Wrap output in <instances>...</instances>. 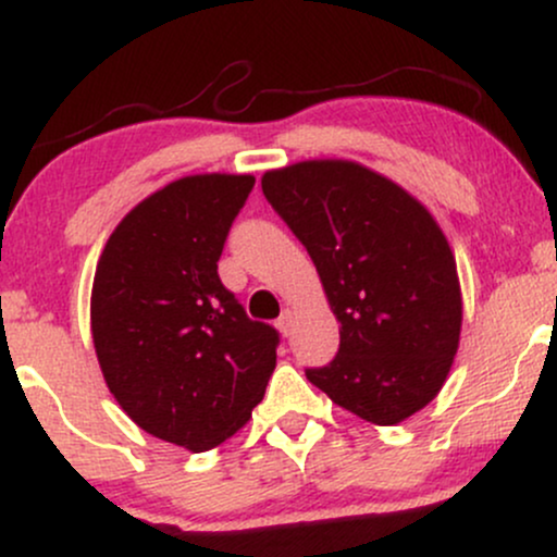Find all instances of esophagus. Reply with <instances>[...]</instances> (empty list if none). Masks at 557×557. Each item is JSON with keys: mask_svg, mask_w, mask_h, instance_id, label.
Returning <instances> with one entry per match:
<instances>
[{"mask_svg": "<svg viewBox=\"0 0 557 557\" xmlns=\"http://www.w3.org/2000/svg\"><path fill=\"white\" fill-rule=\"evenodd\" d=\"M277 330L283 332L285 337L293 335V311H285V314L277 319Z\"/></svg>", "mask_w": 557, "mask_h": 557, "instance_id": "obj_1", "label": "esophagus"}]
</instances>
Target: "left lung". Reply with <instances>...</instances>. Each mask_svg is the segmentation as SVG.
<instances>
[{
  "mask_svg": "<svg viewBox=\"0 0 557 557\" xmlns=\"http://www.w3.org/2000/svg\"><path fill=\"white\" fill-rule=\"evenodd\" d=\"M272 209L304 243L341 322L311 385L363 421L413 417L445 385L461 337L456 259L434 216L380 172L311 159L261 177Z\"/></svg>",
  "mask_w": 557,
  "mask_h": 557,
  "instance_id": "8db88e82",
  "label": "left lung"
}]
</instances>
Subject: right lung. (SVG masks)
I'll return each instance as SVG.
<instances>
[{
	"label": "right lung",
	"mask_w": 557,
	"mask_h": 557,
	"mask_svg": "<svg viewBox=\"0 0 557 557\" xmlns=\"http://www.w3.org/2000/svg\"><path fill=\"white\" fill-rule=\"evenodd\" d=\"M251 175L164 185L114 227L96 264L91 332L107 387L140 430L201 453L251 419L280 332L248 319L222 285L233 220Z\"/></svg>",
	"instance_id": "right-lung-1"
}]
</instances>
